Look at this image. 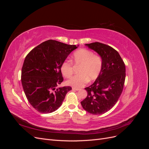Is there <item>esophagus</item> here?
Masks as SVG:
<instances>
[{"instance_id": "obj_1", "label": "esophagus", "mask_w": 149, "mask_h": 149, "mask_svg": "<svg viewBox=\"0 0 149 149\" xmlns=\"http://www.w3.org/2000/svg\"><path fill=\"white\" fill-rule=\"evenodd\" d=\"M73 91H79V89H76V88H73Z\"/></svg>"}]
</instances>
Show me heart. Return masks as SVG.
Instances as JSON below:
<instances>
[{
  "mask_svg": "<svg viewBox=\"0 0 149 149\" xmlns=\"http://www.w3.org/2000/svg\"><path fill=\"white\" fill-rule=\"evenodd\" d=\"M72 62L75 65H80L79 74L69 79L66 84L73 88L79 89L86 84L89 79H96L100 75L103 62L102 58L88 49H80L72 56ZM61 71L65 77L70 78L73 73V65L71 61L65 60L61 65Z\"/></svg>",
  "mask_w": 149,
  "mask_h": 149,
  "instance_id": "b5f03b06",
  "label": "heart"
}]
</instances>
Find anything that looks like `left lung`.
Listing matches in <instances>:
<instances>
[{"instance_id": "left-lung-1", "label": "left lung", "mask_w": 149, "mask_h": 149, "mask_svg": "<svg viewBox=\"0 0 149 149\" xmlns=\"http://www.w3.org/2000/svg\"><path fill=\"white\" fill-rule=\"evenodd\" d=\"M86 45L101 56L103 65L95 82L85 88L88 95L81 104L90 114H102L116 104L121 95L125 79V66L119 53L107 45L94 42Z\"/></svg>"}]
</instances>
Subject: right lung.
<instances>
[{
  "label": "right lung",
  "mask_w": 149,
  "mask_h": 149,
  "mask_svg": "<svg viewBox=\"0 0 149 149\" xmlns=\"http://www.w3.org/2000/svg\"><path fill=\"white\" fill-rule=\"evenodd\" d=\"M76 48L73 45L49 40L25 57L22 68V86L28 101L38 112L47 114L58 109L72 89L70 86L57 88V86L64 79L61 65Z\"/></svg>",
  "instance_id": "1"
}]
</instances>
